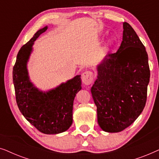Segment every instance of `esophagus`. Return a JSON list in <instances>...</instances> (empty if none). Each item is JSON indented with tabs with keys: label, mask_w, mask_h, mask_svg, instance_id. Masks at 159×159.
Segmentation results:
<instances>
[{
	"label": "esophagus",
	"mask_w": 159,
	"mask_h": 159,
	"mask_svg": "<svg viewBox=\"0 0 159 159\" xmlns=\"http://www.w3.org/2000/svg\"><path fill=\"white\" fill-rule=\"evenodd\" d=\"M82 80L84 84L90 85L93 81V74L91 71H84L82 75Z\"/></svg>",
	"instance_id": "esophagus-1"
}]
</instances>
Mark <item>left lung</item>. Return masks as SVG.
I'll return each mask as SVG.
<instances>
[{
    "instance_id": "1",
    "label": "left lung",
    "mask_w": 159,
    "mask_h": 159,
    "mask_svg": "<svg viewBox=\"0 0 159 159\" xmlns=\"http://www.w3.org/2000/svg\"><path fill=\"white\" fill-rule=\"evenodd\" d=\"M123 38L116 53H109L97 66L91 88L97 106L98 122L107 132H119L142 113L150 81L148 57L138 34L123 23Z\"/></svg>"
}]
</instances>
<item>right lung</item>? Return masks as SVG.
I'll return each mask as SVG.
<instances>
[{"mask_svg":"<svg viewBox=\"0 0 159 159\" xmlns=\"http://www.w3.org/2000/svg\"><path fill=\"white\" fill-rule=\"evenodd\" d=\"M48 27L38 30L19 50L13 68L16 101L23 116L37 129L48 134L66 131L72 124L73 103L82 89L80 75L57 88L43 92L30 82L27 64L36 39L46 31Z\"/></svg>","mask_w":159,"mask_h":159,"instance_id":"right-lung-1","label":"right lung"}]
</instances>
